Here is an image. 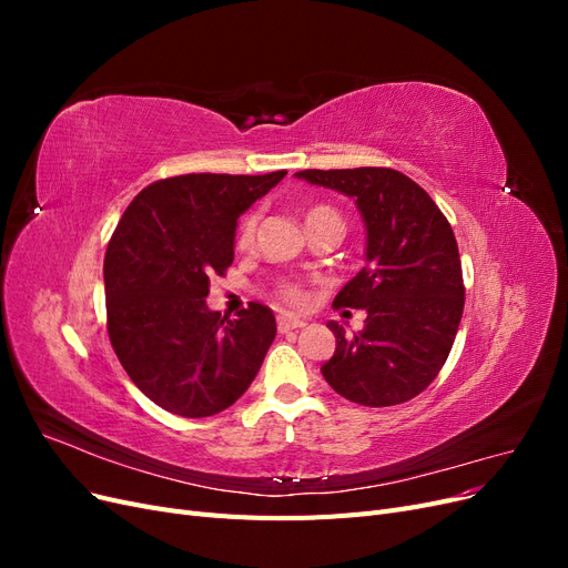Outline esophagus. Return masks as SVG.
Listing matches in <instances>:
<instances>
[{"label":"esophagus","mask_w":568,"mask_h":568,"mask_svg":"<svg viewBox=\"0 0 568 568\" xmlns=\"http://www.w3.org/2000/svg\"><path fill=\"white\" fill-rule=\"evenodd\" d=\"M303 326H305V322L298 320V317H291V315H280V317H277V329H280L282 334L294 332V329H303Z\"/></svg>","instance_id":"esophagus-1"}]
</instances>
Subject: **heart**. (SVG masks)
<instances>
[{
    "instance_id": "b5f03b06",
    "label": "heart",
    "mask_w": 568,
    "mask_h": 568,
    "mask_svg": "<svg viewBox=\"0 0 568 568\" xmlns=\"http://www.w3.org/2000/svg\"><path fill=\"white\" fill-rule=\"evenodd\" d=\"M324 217H338V213L334 209H329V205H311V209L305 211V222H307V225H313V222L324 220ZM255 222H257V217L253 213L242 220V225H239V232H236V244L239 246H248L253 242ZM274 296H277L286 305H301L305 301V291H303L301 284L286 282V284L277 286V291H274Z\"/></svg>"
}]
</instances>
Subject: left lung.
<instances>
[{"instance_id": "8db88e82", "label": "left lung", "mask_w": 568, "mask_h": 568, "mask_svg": "<svg viewBox=\"0 0 568 568\" xmlns=\"http://www.w3.org/2000/svg\"><path fill=\"white\" fill-rule=\"evenodd\" d=\"M296 178L355 199L367 227V265L341 288L334 307L367 311L346 336L329 322L336 351L322 374L343 398L390 407L432 384L464 311L459 251L434 199L393 168L301 170Z\"/></svg>"}]
</instances>
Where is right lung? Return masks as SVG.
<instances>
[{
    "mask_svg": "<svg viewBox=\"0 0 568 568\" xmlns=\"http://www.w3.org/2000/svg\"><path fill=\"white\" fill-rule=\"evenodd\" d=\"M284 175L159 180L118 222L104 257L111 346L134 386L173 415L211 417L234 405L277 336L270 307L248 303L227 320L205 296L234 261L239 215Z\"/></svg>",
    "mask_w": 568,
    "mask_h": 568,
    "instance_id": "add662e5",
    "label": "right lung"
}]
</instances>
